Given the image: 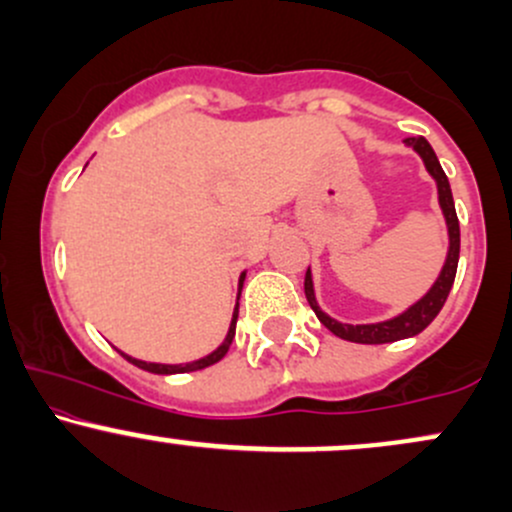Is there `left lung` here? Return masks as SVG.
<instances>
[{"instance_id": "left-lung-1", "label": "left lung", "mask_w": 512, "mask_h": 512, "mask_svg": "<svg viewBox=\"0 0 512 512\" xmlns=\"http://www.w3.org/2000/svg\"><path fill=\"white\" fill-rule=\"evenodd\" d=\"M407 146H414L419 151L421 158H424L428 173L433 175L438 182V199L440 207H443L445 221H448V231H450V250H448V260H445L443 272H440L438 281L433 284V289L421 298L419 303L411 305L407 313H402L395 320L387 322H378V325H342V322L332 320L317 308L315 303V293H313V279H310V269L305 272V298H308L310 308L315 310L317 320L327 327L332 334L346 339V342H356V344H387V342H399V339L414 337V334L424 332L436 315L440 313L445 301H448V293L452 289V281H455L457 274V260H460V221H457L455 214V202H452V190L445 170L440 168L436 151L431 149V144L426 142L424 137H409L404 139Z\"/></svg>"}]
</instances>
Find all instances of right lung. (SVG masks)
Segmentation results:
<instances>
[{
    "label": "right lung",
    "mask_w": 512,
    "mask_h": 512,
    "mask_svg": "<svg viewBox=\"0 0 512 512\" xmlns=\"http://www.w3.org/2000/svg\"><path fill=\"white\" fill-rule=\"evenodd\" d=\"M245 276H240V281H243ZM243 286V284H240ZM236 320H238V305H236V313H233V320H231V330H228V337H226V342H223L219 349L214 351V354H209V356H204V358H199V361H195V363H185V366H163V363H146V361H137V358H132V356H125L120 351L122 356L127 358L129 363H134V366L137 368H142V370H149V373H158V375H170V373H190V370H202V368H207V366H214V363H219L223 356H226V351H228V346H231V342H233V337H236Z\"/></svg>",
    "instance_id": "1"
}]
</instances>
